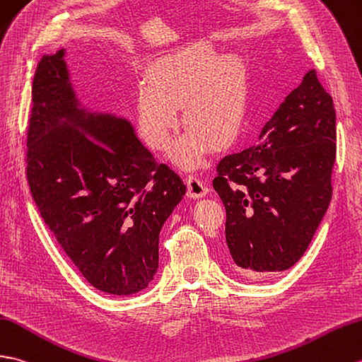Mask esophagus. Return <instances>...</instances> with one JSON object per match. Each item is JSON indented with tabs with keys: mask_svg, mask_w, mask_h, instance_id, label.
<instances>
[{
	"mask_svg": "<svg viewBox=\"0 0 362 362\" xmlns=\"http://www.w3.org/2000/svg\"><path fill=\"white\" fill-rule=\"evenodd\" d=\"M187 185H188V196L192 199H199L208 194V187L206 183L197 177L196 174H188L187 175Z\"/></svg>",
	"mask_w": 362,
	"mask_h": 362,
	"instance_id": "obj_1",
	"label": "esophagus"
}]
</instances>
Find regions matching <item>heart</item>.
Segmentation results:
<instances>
[{
    "label": "heart",
    "instance_id": "1",
    "mask_svg": "<svg viewBox=\"0 0 362 362\" xmlns=\"http://www.w3.org/2000/svg\"><path fill=\"white\" fill-rule=\"evenodd\" d=\"M245 66L234 55H219L206 41L175 47L148 66L134 97L140 139L165 151L179 129L182 106L188 126L173 148L174 162L197 168L213 145L223 148L238 137L247 112Z\"/></svg>",
    "mask_w": 362,
    "mask_h": 362
}]
</instances>
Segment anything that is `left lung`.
Returning <instances> with one entry per match:
<instances>
[{
    "instance_id": "8db88e82",
    "label": "left lung",
    "mask_w": 362,
    "mask_h": 362,
    "mask_svg": "<svg viewBox=\"0 0 362 362\" xmlns=\"http://www.w3.org/2000/svg\"><path fill=\"white\" fill-rule=\"evenodd\" d=\"M334 141L333 98L312 69L256 145L219 162L213 187L226 209V245L236 272H284L304 256L332 200Z\"/></svg>"
}]
</instances>
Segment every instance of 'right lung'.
Segmentation results:
<instances>
[{"instance_id":"add662e5","label":"right lung","mask_w":362,"mask_h":362,"mask_svg":"<svg viewBox=\"0 0 362 362\" xmlns=\"http://www.w3.org/2000/svg\"><path fill=\"white\" fill-rule=\"evenodd\" d=\"M66 50L45 55L32 85L26 174L47 228L86 281L128 296L158 268V234L187 192L129 120L78 102Z\"/></svg>"}]
</instances>
